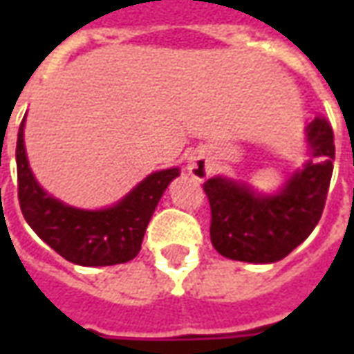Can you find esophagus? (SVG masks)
Listing matches in <instances>:
<instances>
[{"mask_svg": "<svg viewBox=\"0 0 354 354\" xmlns=\"http://www.w3.org/2000/svg\"><path fill=\"white\" fill-rule=\"evenodd\" d=\"M187 172L192 174L195 180H205L210 174V167H208V159L205 155L193 153L187 161Z\"/></svg>", "mask_w": 354, "mask_h": 354, "instance_id": "34e87169", "label": "esophagus"}]
</instances>
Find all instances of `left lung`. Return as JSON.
<instances>
[{
	"mask_svg": "<svg viewBox=\"0 0 354 354\" xmlns=\"http://www.w3.org/2000/svg\"><path fill=\"white\" fill-rule=\"evenodd\" d=\"M307 136L317 161L290 178L282 193L258 197L246 185L210 178L203 187L210 203V241L218 252L237 261L273 263L286 258L319 223L334 170V131L317 115Z\"/></svg>",
	"mask_w": 354,
	"mask_h": 354,
	"instance_id": "8db88e82",
	"label": "left lung"
}]
</instances>
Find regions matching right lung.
Listing matches in <instances>:
<instances>
[{
  "label": "right lung",
  "instance_id": "1",
  "mask_svg": "<svg viewBox=\"0 0 354 354\" xmlns=\"http://www.w3.org/2000/svg\"><path fill=\"white\" fill-rule=\"evenodd\" d=\"M17 140V176L20 210L37 237L64 260L85 267L115 266L136 258L142 239L162 192L178 169L153 172L119 205L106 210H80L53 199L37 185L28 167L22 136Z\"/></svg>",
  "mask_w": 354,
  "mask_h": 354
}]
</instances>
